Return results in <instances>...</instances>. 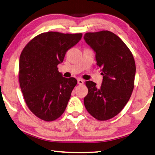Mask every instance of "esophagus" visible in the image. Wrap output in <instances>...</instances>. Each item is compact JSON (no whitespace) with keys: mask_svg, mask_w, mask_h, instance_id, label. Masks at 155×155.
<instances>
[{"mask_svg":"<svg viewBox=\"0 0 155 155\" xmlns=\"http://www.w3.org/2000/svg\"><path fill=\"white\" fill-rule=\"evenodd\" d=\"M78 84L82 85L84 84V80L82 79H80V78H79V79L78 80Z\"/></svg>","mask_w":155,"mask_h":155,"instance_id":"obj_1","label":"esophagus"}]
</instances>
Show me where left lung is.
<instances>
[{
    "label": "left lung",
    "instance_id": "8db88e82",
    "mask_svg": "<svg viewBox=\"0 0 155 155\" xmlns=\"http://www.w3.org/2000/svg\"><path fill=\"white\" fill-rule=\"evenodd\" d=\"M84 38L95 51L97 65L104 75L100 87L92 81L85 82L88 93L84 103L97 120H109L121 112L134 91V56L120 38L110 31L86 32Z\"/></svg>",
    "mask_w": 155,
    "mask_h": 155
}]
</instances>
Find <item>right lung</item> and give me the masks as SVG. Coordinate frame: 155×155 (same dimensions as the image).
Segmentation results:
<instances>
[{
    "label": "right lung",
    "mask_w": 155,
    "mask_h": 155,
    "mask_svg": "<svg viewBox=\"0 0 155 155\" xmlns=\"http://www.w3.org/2000/svg\"><path fill=\"white\" fill-rule=\"evenodd\" d=\"M82 37V33L43 32L30 41L21 51V91L29 110L43 120H55L66 109L78 82L74 78L62 77L57 66Z\"/></svg>",
    "instance_id": "obj_1"
}]
</instances>
